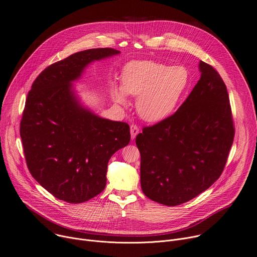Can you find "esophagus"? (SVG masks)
Wrapping results in <instances>:
<instances>
[{
  "mask_svg": "<svg viewBox=\"0 0 257 257\" xmlns=\"http://www.w3.org/2000/svg\"><path fill=\"white\" fill-rule=\"evenodd\" d=\"M130 133H131V139H134L136 135L139 133V128L136 125H131Z\"/></svg>",
  "mask_w": 257,
  "mask_h": 257,
  "instance_id": "1",
  "label": "esophagus"
}]
</instances>
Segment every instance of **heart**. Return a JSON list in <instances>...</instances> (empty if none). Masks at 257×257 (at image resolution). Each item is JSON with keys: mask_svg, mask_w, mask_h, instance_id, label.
Instances as JSON below:
<instances>
[{"mask_svg": "<svg viewBox=\"0 0 257 257\" xmlns=\"http://www.w3.org/2000/svg\"><path fill=\"white\" fill-rule=\"evenodd\" d=\"M190 84V73L182 65L142 60L129 62L123 72L122 85H113L112 96L126 102L127 94L138 96L136 109L151 123L164 121L174 112Z\"/></svg>", "mask_w": 257, "mask_h": 257, "instance_id": "obj_1", "label": "heart"}]
</instances>
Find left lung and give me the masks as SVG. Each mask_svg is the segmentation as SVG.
<instances>
[{"instance_id":"left-lung-1","label":"left lung","mask_w":257,"mask_h":257,"mask_svg":"<svg viewBox=\"0 0 257 257\" xmlns=\"http://www.w3.org/2000/svg\"><path fill=\"white\" fill-rule=\"evenodd\" d=\"M201 78L175 113L136 136L141 183L151 200L176 206L209 189L221 175L235 128L227 90L200 60Z\"/></svg>"}]
</instances>
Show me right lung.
<instances>
[{
    "label": "right lung",
    "mask_w": 257,
    "mask_h": 257,
    "mask_svg": "<svg viewBox=\"0 0 257 257\" xmlns=\"http://www.w3.org/2000/svg\"><path fill=\"white\" fill-rule=\"evenodd\" d=\"M111 48L77 52L45 68L32 85L20 137L33 177L55 198L73 204L100 194L110 157L130 142L125 122L101 118L80 101L74 82Z\"/></svg>",
    "instance_id": "right-lung-1"
}]
</instances>
